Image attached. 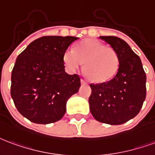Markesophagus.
Here are the masks:
<instances>
[{
	"label": "esophagus",
	"mask_w": 155,
	"mask_h": 155,
	"mask_svg": "<svg viewBox=\"0 0 155 155\" xmlns=\"http://www.w3.org/2000/svg\"><path fill=\"white\" fill-rule=\"evenodd\" d=\"M81 84H88V82H87L85 80L82 79V80H81Z\"/></svg>",
	"instance_id": "obj_1"
}]
</instances>
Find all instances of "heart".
<instances>
[{
    "label": "heart",
    "instance_id": "b5f03b06",
    "mask_svg": "<svg viewBox=\"0 0 155 155\" xmlns=\"http://www.w3.org/2000/svg\"><path fill=\"white\" fill-rule=\"evenodd\" d=\"M63 61L71 71L80 69L84 63V73L89 80L96 83L109 81L115 75L119 66L117 51L110 47L94 39L80 42L75 51L67 49Z\"/></svg>",
    "mask_w": 155,
    "mask_h": 155
}]
</instances>
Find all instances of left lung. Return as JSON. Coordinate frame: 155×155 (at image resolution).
Here are the masks:
<instances>
[{
  "label": "left lung",
  "mask_w": 155,
  "mask_h": 155,
  "mask_svg": "<svg viewBox=\"0 0 155 155\" xmlns=\"http://www.w3.org/2000/svg\"><path fill=\"white\" fill-rule=\"evenodd\" d=\"M119 57L114 77L100 84H90L89 98L91 114L98 121L121 125L135 117L146 97V74L139 56L127 42L117 37L101 36Z\"/></svg>",
  "instance_id": "1"
}]
</instances>
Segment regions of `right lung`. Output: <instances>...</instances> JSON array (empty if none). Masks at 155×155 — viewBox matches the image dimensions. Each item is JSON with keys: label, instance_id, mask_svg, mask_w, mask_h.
<instances>
[{"label": "right lung", "instance_id": "obj_1", "mask_svg": "<svg viewBox=\"0 0 155 155\" xmlns=\"http://www.w3.org/2000/svg\"><path fill=\"white\" fill-rule=\"evenodd\" d=\"M79 38L44 36L34 40L16 58L10 95L19 113L32 122L49 124L66 113V101L81 87L77 74L65 71L63 56Z\"/></svg>", "mask_w": 155, "mask_h": 155}]
</instances>
